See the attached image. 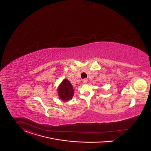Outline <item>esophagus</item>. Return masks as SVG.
<instances>
[{"instance_id":"obj_1","label":"esophagus","mask_w":151,"mask_h":151,"mask_svg":"<svg viewBox=\"0 0 151 151\" xmlns=\"http://www.w3.org/2000/svg\"><path fill=\"white\" fill-rule=\"evenodd\" d=\"M82 82H83V83H86V82H88V79H87V78H84V79L82 80Z\"/></svg>"}]
</instances>
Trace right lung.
I'll list each match as a JSON object with an SVG mask.
<instances>
[{
    "mask_svg": "<svg viewBox=\"0 0 151 151\" xmlns=\"http://www.w3.org/2000/svg\"><path fill=\"white\" fill-rule=\"evenodd\" d=\"M74 94V89L70 82L68 80H64L58 90V95L63 101L70 100Z\"/></svg>",
    "mask_w": 151,
    "mask_h": 151,
    "instance_id": "right-lung-1",
    "label": "right lung"
}]
</instances>
